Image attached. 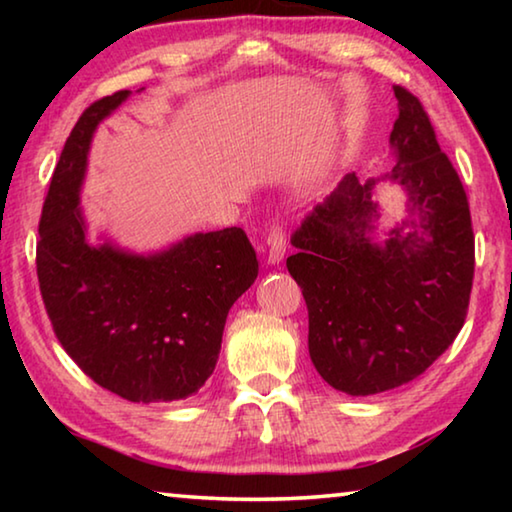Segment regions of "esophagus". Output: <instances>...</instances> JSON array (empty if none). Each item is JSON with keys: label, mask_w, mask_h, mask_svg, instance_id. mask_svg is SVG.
Returning <instances> with one entry per match:
<instances>
[{"label": "esophagus", "mask_w": 512, "mask_h": 512, "mask_svg": "<svg viewBox=\"0 0 512 512\" xmlns=\"http://www.w3.org/2000/svg\"><path fill=\"white\" fill-rule=\"evenodd\" d=\"M268 250H266V262L268 264H280L284 255H287V239H284V232L280 228H273L268 232Z\"/></svg>", "instance_id": "1"}]
</instances>
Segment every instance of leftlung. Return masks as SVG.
Wrapping results in <instances>:
<instances>
[{"mask_svg": "<svg viewBox=\"0 0 512 512\" xmlns=\"http://www.w3.org/2000/svg\"><path fill=\"white\" fill-rule=\"evenodd\" d=\"M395 164L348 173L296 230L287 268L309 311V357L329 386L375 395L420 377L465 323L474 235L465 189L422 103L395 85ZM381 182L405 189L407 219L379 238Z\"/></svg>", "mask_w": 512, "mask_h": 512, "instance_id": "obj_1", "label": "left lung"}]
</instances>
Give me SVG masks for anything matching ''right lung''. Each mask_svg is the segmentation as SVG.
Masks as SVG:
<instances>
[{"mask_svg": "<svg viewBox=\"0 0 512 512\" xmlns=\"http://www.w3.org/2000/svg\"><path fill=\"white\" fill-rule=\"evenodd\" d=\"M128 97L94 101L67 137L40 216V293L60 345L101 388L142 404L185 400L214 372L257 255L241 228L194 232L155 253L90 239L81 189L92 137Z\"/></svg>", "mask_w": 512, "mask_h": 512, "instance_id": "obj_1", "label": "right lung"}]
</instances>
